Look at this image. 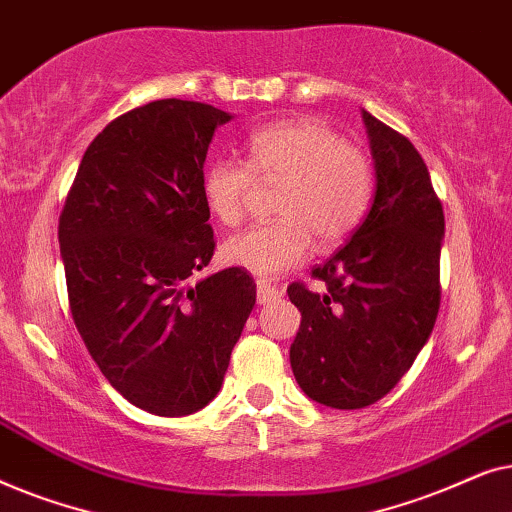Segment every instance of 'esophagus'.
Here are the masks:
<instances>
[{
	"mask_svg": "<svg viewBox=\"0 0 512 512\" xmlns=\"http://www.w3.org/2000/svg\"><path fill=\"white\" fill-rule=\"evenodd\" d=\"M256 293H258V303L265 305L270 303V300H277L282 296V291L277 289V286H272L270 282H265V279H258L256 282Z\"/></svg>",
	"mask_w": 512,
	"mask_h": 512,
	"instance_id": "34e87169",
	"label": "esophagus"
}]
</instances>
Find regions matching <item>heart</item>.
Here are the masks:
<instances>
[{"instance_id":"1","label":"heart","mask_w":512,"mask_h":512,"mask_svg":"<svg viewBox=\"0 0 512 512\" xmlns=\"http://www.w3.org/2000/svg\"><path fill=\"white\" fill-rule=\"evenodd\" d=\"M282 181L275 214L223 247L228 263L258 277L298 268L319 249H331L359 228L375 193V165L361 146L312 118H289L254 130L247 163L219 158L202 172V198L223 226H240L254 181Z\"/></svg>"}]
</instances>
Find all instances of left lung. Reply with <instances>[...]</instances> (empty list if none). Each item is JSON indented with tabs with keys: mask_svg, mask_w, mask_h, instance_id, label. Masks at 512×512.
Masks as SVG:
<instances>
[{
	"mask_svg": "<svg viewBox=\"0 0 512 512\" xmlns=\"http://www.w3.org/2000/svg\"><path fill=\"white\" fill-rule=\"evenodd\" d=\"M375 160V198L345 247L312 270L314 293H286L303 319L291 345L296 382L312 401L356 410L408 373L436 324L445 216L408 137L363 111Z\"/></svg>",
	"mask_w": 512,
	"mask_h": 512,
	"instance_id": "obj_1",
	"label": "left lung"
}]
</instances>
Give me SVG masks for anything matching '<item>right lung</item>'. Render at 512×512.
Wrapping results in <instances>:
<instances>
[{
	"label": "right lung",
	"mask_w": 512,
	"mask_h": 512,
	"mask_svg": "<svg viewBox=\"0 0 512 512\" xmlns=\"http://www.w3.org/2000/svg\"><path fill=\"white\" fill-rule=\"evenodd\" d=\"M230 114L156 100L118 116L83 153L60 214L69 310L118 394L158 417H184L219 394L256 303L254 277L212 261L202 167Z\"/></svg>",
	"instance_id": "add662e5"
}]
</instances>
